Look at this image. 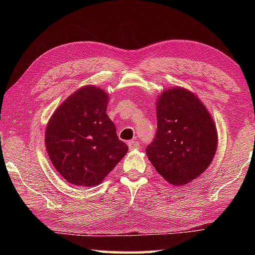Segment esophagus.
<instances>
[{"mask_svg": "<svg viewBox=\"0 0 255 255\" xmlns=\"http://www.w3.org/2000/svg\"><path fill=\"white\" fill-rule=\"evenodd\" d=\"M128 146H129V148H130V149H137V148H139V143H138V141H136V140H129Z\"/></svg>", "mask_w": 255, "mask_h": 255, "instance_id": "esophagus-1", "label": "esophagus"}]
</instances>
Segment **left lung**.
Listing matches in <instances>:
<instances>
[{"label": "left lung", "instance_id": "left-lung-1", "mask_svg": "<svg viewBox=\"0 0 255 255\" xmlns=\"http://www.w3.org/2000/svg\"><path fill=\"white\" fill-rule=\"evenodd\" d=\"M157 129L146 147L150 163L167 182L184 185L207 170L217 149L213 118L188 90H165L156 107Z\"/></svg>", "mask_w": 255, "mask_h": 255}]
</instances>
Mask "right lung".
I'll return each mask as SVG.
<instances>
[{"mask_svg": "<svg viewBox=\"0 0 255 255\" xmlns=\"http://www.w3.org/2000/svg\"><path fill=\"white\" fill-rule=\"evenodd\" d=\"M107 107V93L86 85L68 97L47 125V153L58 173L73 185L101 183L128 152Z\"/></svg>", "mask_w": 255, "mask_h": 255, "instance_id": "obj_1", "label": "right lung"}]
</instances>
